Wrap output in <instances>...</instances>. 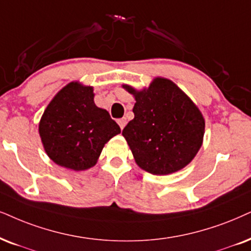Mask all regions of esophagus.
I'll return each instance as SVG.
<instances>
[{"instance_id": "34e87169", "label": "esophagus", "mask_w": 251, "mask_h": 251, "mask_svg": "<svg viewBox=\"0 0 251 251\" xmlns=\"http://www.w3.org/2000/svg\"><path fill=\"white\" fill-rule=\"evenodd\" d=\"M118 125L120 126V128H124L125 127V125H126V118H120V119H118Z\"/></svg>"}]
</instances>
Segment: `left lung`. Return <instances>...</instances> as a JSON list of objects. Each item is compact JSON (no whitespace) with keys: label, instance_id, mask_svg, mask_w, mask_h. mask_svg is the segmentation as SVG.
Wrapping results in <instances>:
<instances>
[{"label":"left lung","instance_id":"1","mask_svg":"<svg viewBox=\"0 0 251 251\" xmlns=\"http://www.w3.org/2000/svg\"><path fill=\"white\" fill-rule=\"evenodd\" d=\"M123 87L135 98L134 118L123 135L136 164L154 175H168L188 166L205 133L204 117L195 103L168 78H154L141 91Z\"/></svg>","mask_w":251,"mask_h":251}]
</instances>
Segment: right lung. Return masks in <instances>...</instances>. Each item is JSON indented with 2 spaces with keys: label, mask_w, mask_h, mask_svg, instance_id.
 Wrapping results in <instances>:
<instances>
[{
  "label": "right lung",
  "mask_w": 251,
  "mask_h": 251,
  "mask_svg": "<svg viewBox=\"0 0 251 251\" xmlns=\"http://www.w3.org/2000/svg\"><path fill=\"white\" fill-rule=\"evenodd\" d=\"M93 87L71 82L47 105L39 134L50 160L75 171L96 164L104 145L120 133L106 110L94 102Z\"/></svg>",
  "instance_id": "obj_1"
}]
</instances>
